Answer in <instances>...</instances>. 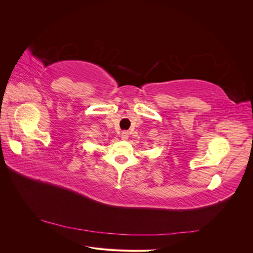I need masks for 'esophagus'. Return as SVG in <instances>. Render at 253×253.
<instances>
[{"mask_svg":"<svg viewBox=\"0 0 253 253\" xmlns=\"http://www.w3.org/2000/svg\"><path fill=\"white\" fill-rule=\"evenodd\" d=\"M128 138V133L126 131H124L121 133V139L122 140H126Z\"/></svg>","mask_w":253,"mask_h":253,"instance_id":"34e87169","label":"esophagus"}]
</instances>
